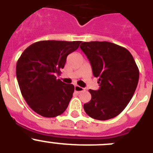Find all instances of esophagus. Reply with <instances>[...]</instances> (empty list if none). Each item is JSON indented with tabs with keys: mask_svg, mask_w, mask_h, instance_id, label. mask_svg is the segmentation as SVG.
Masks as SVG:
<instances>
[{
	"mask_svg": "<svg viewBox=\"0 0 153 153\" xmlns=\"http://www.w3.org/2000/svg\"><path fill=\"white\" fill-rule=\"evenodd\" d=\"M74 90H75L76 92H77V93H79V92H82L84 90V89L83 88V87H81V86H77V85H76L75 86H74Z\"/></svg>",
	"mask_w": 153,
	"mask_h": 153,
	"instance_id": "1",
	"label": "esophagus"
}]
</instances>
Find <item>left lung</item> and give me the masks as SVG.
<instances>
[{"mask_svg": "<svg viewBox=\"0 0 153 153\" xmlns=\"http://www.w3.org/2000/svg\"><path fill=\"white\" fill-rule=\"evenodd\" d=\"M99 78L98 90H89L91 100L83 105L88 116L98 120L114 118L131 100L140 72L128 50L107 41L83 42L79 46Z\"/></svg>", "mask_w": 153, "mask_h": 153, "instance_id": "1", "label": "left lung"}]
</instances>
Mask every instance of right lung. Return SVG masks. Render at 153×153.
Returning a JSON list of instances; mask_svg holds the SVG:
<instances>
[{"instance_id":"add662e5","label":"right lung","mask_w":153,"mask_h":153,"mask_svg":"<svg viewBox=\"0 0 153 153\" xmlns=\"http://www.w3.org/2000/svg\"><path fill=\"white\" fill-rule=\"evenodd\" d=\"M81 41L43 40L31 44L17 60L16 75L21 94L35 113L55 117L66 110L74 86L56 75L63 69L67 57Z\"/></svg>"}]
</instances>
